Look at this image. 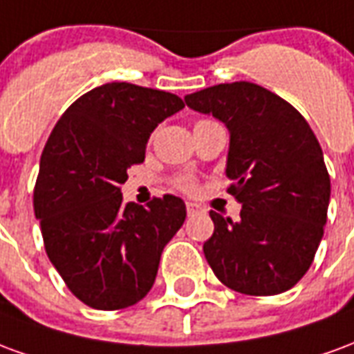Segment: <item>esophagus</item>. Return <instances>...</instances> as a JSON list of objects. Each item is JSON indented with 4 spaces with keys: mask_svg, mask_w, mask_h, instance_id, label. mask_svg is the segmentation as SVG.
<instances>
[{
    "mask_svg": "<svg viewBox=\"0 0 354 354\" xmlns=\"http://www.w3.org/2000/svg\"><path fill=\"white\" fill-rule=\"evenodd\" d=\"M185 208H187V214H195L201 210L199 205H195V203H185Z\"/></svg>",
    "mask_w": 354,
    "mask_h": 354,
    "instance_id": "obj_1",
    "label": "esophagus"
}]
</instances>
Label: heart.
I'll return each mask as SVG.
<instances>
[{"label":"heart","mask_w":354,"mask_h":354,"mask_svg":"<svg viewBox=\"0 0 354 354\" xmlns=\"http://www.w3.org/2000/svg\"><path fill=\"white\" fill-rule=\"evenodd\" d=\"M176 185L180 189H184V192H193V189H195V184H193L192 180H187V178H180V180H176Z\"/></svg>","instance_id":"b5f03b06"}]
</instances>
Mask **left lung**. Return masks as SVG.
Wrapping results in <instances>:
<instances>
[{
    "mask_svg": "<svg viewBox=\"0 0 354 354\" xmlns=\"http://www.w3.org/2000/svg\"><path fill=\"white\" fill-rule=\"evenodd\" d=\"M185 104L230 129L227 193L243 205L237 222L210 210L208 266L246 296L286 292L307 273L324 235L330 174L319 140L292 104L248 81L203 88Z\"/></svg>",
    "mask_w": 354,
    "mask_h": 354,
    "instance_id": "8db88e82",
    "label": "left lung"
}]
</instances>
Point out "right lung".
<instances>
[{
	"instance_id": "obj_1",
	"label": "right lung",
	"mask_w": 354,
	"mask_h": 354,
	"mask_svg": "<svg viewBox=\"0 0 354 354\" xmlns=\"http://www.w3.org/2000/svg\"><path fill=\"white\" fill-rule=\"evenodd\" d=\"M184 108L176 94L106 83L66 109L43 147L34 187L45 252L73 296L117 311L151 290L165 245L185 220L184 201L124 205L127 169L144 162L155 127Z\"/></svg>"
}]
</instances>
